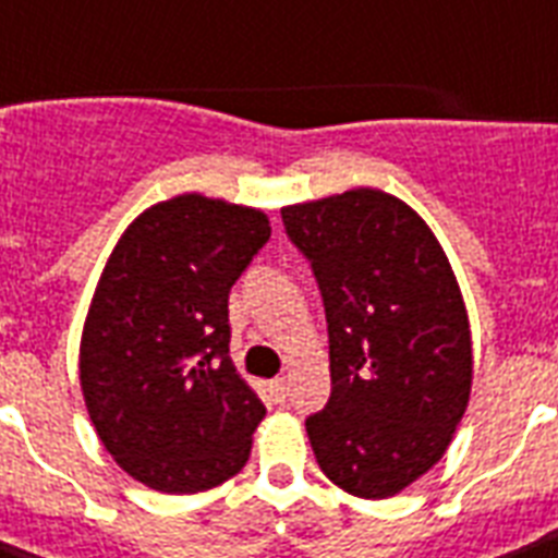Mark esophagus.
I'll use <instances>...</instances> for the list:
<instances>
[{
    "label": "esophagus",
    "mask_w": 558,
    "mask_h": 558,
    "mask_svg": "<svg viewBox=\"0 0 558 558\" xmlns=\"http://www.w3.org/2000/svg\"><path fill=\"white\" fill-rule=\"evenodd\" d=\"M269 393L275 402H287V379L283 376H278V379L269 381Z\"/></svg>",
    "instance_id": "1"
}]
</instances>
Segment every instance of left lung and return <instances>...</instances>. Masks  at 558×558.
Listing matches in <instances>:
<instances>
[{"label":"left lung","mask_w":558,"mask_h":558,"mask_svg":"<svg viewBox=\"0 0 558 558\" xmlns=\"http://www.w3.org/2000/svg\"><path fill=\"white\" fill-rule=\"evenodd\" d=\"M313 263L330 332V402L306 416L315 460L359 498H390L446 454L472 390L458 278L411 205L379 187L280 208Z\"/></svg>","instance_id":"left-lung-1"}]
</instances>
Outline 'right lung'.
<instances>
[{"instance_id": "1", "label": "right lung", "mask_w": 558, "mask_h": 558, "mask_svg": "<svg viewBox=\"0 0 558 558\" xmlns=\"http://www.w3.org/2000/svg\"><path fill=\"white\" fill-rule=\"evenodd\" d=\"M248 205L182 193L126 226L81 339V388L104 449L156 493L226 484L266 416L228 356V292L269 240Z\"/></svg>"}]
</instances>
